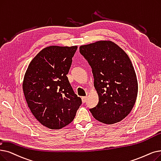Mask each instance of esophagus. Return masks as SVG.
Masks as SVG:
<instances>
[{
    "label": "esophagus",
    "mask_w": 161,
    "mask_h": 161,
    "mask_svg": "<svg viewBox=\"0 0 161 161\" xmlns=\"http://www.w3.org/2000/svg\"><path fill=\"white\" fill-rule=\"evenodd\" d=\"M87 96H85V97H81V101H82V103H86V100H87Z\"/></svg>",
    "instance_id": "34e87169"
}]
</instances>
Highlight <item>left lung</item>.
<instances>
[{
  "mask_svg": "<svg viewBox=\"0 0 161 161\" xmlns=\"http://www.w3.org/2000/svg\"><path fill=\"white\" fill-rule=\"evenodd\" d=\"M80 52L92 67L99 104L90 109L106 124L122 120L134 108L138 83L132 62L122 48L109 40L81 45Z\"/></svg>",
  "mask_w": 161,
  "mask_h": 161,
  "instance_id": "left-lung-1",
  "label": "left lung"
}]
</instances>
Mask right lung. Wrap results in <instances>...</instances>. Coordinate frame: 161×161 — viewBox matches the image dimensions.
I'll return each instance as SVG.
<instances>
[{"label": "right lung", "instance_id": "obj_1", "mask_svg": "<svg viewBox=\"0 0 161 161\" xmlns=\"http://www.w3.org/2000/svg\"><path fill=\"white\" fill-rule=\"evenodd\" d=\"M78 46H48L31 61L22 83L27 106L44 126L59 130L70 124L81 104L66 75Z\"/></svg>", "mask_w": 161, "mask_h": 161}]
</instances>
